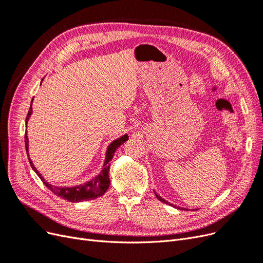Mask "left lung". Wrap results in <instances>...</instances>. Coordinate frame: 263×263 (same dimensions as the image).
Instances as JSON below:
<instances>
[{
    "label": "left lung",
    "instance_id": "8db88e82",
    "mask_svg": "<svg viewBox=\"0 0 263 263\" xmlns=\"http://www.w3.org/2000/svg\"><path fill=\"white\" fill-rule=\"evenodd\" d=\"M155 194H156V196H157V198L159 201H161L162 203H165V204H169V205H171V206H173V208H176V209H178V210H181V211H189L187 209H185V208H180V206H177V205H173V204H171V203H169L168 201H165L164 198H162L160 195H158L156 192H155Z\"/></svg>",
    "mask_w": 263,
    "mask_h": 263
}]
</instances>
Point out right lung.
I'll use <instances>...</instances> for the list:
<instances>
[{
  "mask_svg": "<svg viewBox=\"0 0 263 263\" xmlns=\"http://www.w3.org/2000/svg\"><path fill=\"white\" fill-rule=\"evenodd\" d=\"M43 82V80H42ZM34 100V99H33ZM33 100H31L30 103V107L28 110V114L26 116V127H27V122L28 119L33 113V107H31V104H33ZM126 140H128V135H124L121 138L115 139L114 141L110 142L107 147L106 150V154H105V160H104V164H103V168L102 171L100 172V174H98L97 177L93 178L92 180L87 181L83 184L80 185H76V186H57V185H52L49 184V182H47L44 177L42 176L41 173L38 172V170L35 168V165L33 163V161L30 160L29 158V154H28V146H29V142H28V137H27V133L25 134V147H26V153H27V157H28V160L29 163L31 165V168L36 172L37 176L41 178V180L44 182V184L48 187L53 194H55L59 197H62L63 200H67L69 202H72V203H77V202H81V201H89V200H94V198H98L100 196H102L104 194L108 186H109V166L110 163L109 161L112 160L115 151L121 147V145H123Z\"/></svg>",
  "mask_w": 263,
  "mask_h": 263,
  "instance_id": "1",
  "label": "right lung"
}]
</instances>
